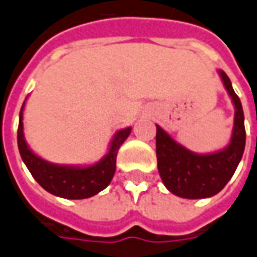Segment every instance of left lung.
Listing matches in <instances>:
<instances>
[{"label":"left lung","instance_id":"left-lung-1","mask_svg":"<svg viewBox=\"0 0 257 257\" xmlns=\"http://www.w3.org/2000/svg\"><path fill=\"white\" fill-rule=\"evenodd\" d=\"M235 107L229 143L212 153H195L173 139L157 125V167L164 185L174 195L185 199H202L216 195L236 171L245 151V116L242 103L223 70H218Z\"/></svg>","mask_w":257,"mask_h":257}]
</instances>
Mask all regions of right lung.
<instances>
[{
    "instance_id": "right-lung-1",
    "label": "right lung",
    "mask_w": 257,
    "mask_h": 257,
    "mask_svg": "<svg viewBox=\"0 0 257 257\" xmlns=\"http://www.w3.org/2000/svg\"><path fill=\"white\" fill-rule=\"evenodd\" d=\"M27 101V99H25ZM21 107L18 125V149L22 161L36 182L49 194L66 199L90 198L107 187L116 173V158L120 146L130 136L132 127L116 132L108 144L107 153L99 161L86 165L55 164L39 157L28 146L24 134V108Z\"/></svg>"
}]
</instances>
